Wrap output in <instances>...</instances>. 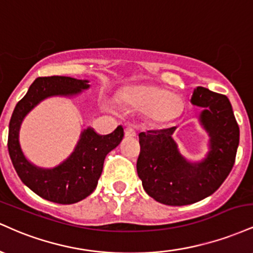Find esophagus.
Returning a JSON list of instances; mask_svg holds the SVG:
<instances>
[{
	"label": "esophagus",
	"instance_id": "34e87169",
	"mask_svg": "<svg viewBox=\"0 0 253 253\" xmlns=\"http://www.w3.org/2000/svg\"><path fill=\"white\" fill-rule=\"evenodd\" d=\"M135 130L134 128H132V127L128 126L125 128V136H127V138H133V136H135Z\"/></svg>",
	"mask_w": 253,
	"mask_h": 253
}]
</instances>
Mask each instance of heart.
I'll list each match as a JSON object with an SVG mask.
<instances>
[{
	"label": "heart",
	"instance_id": "heart-1",
	"mask_svg": "<svg viewBox=\"0 0 253 253\" xmlns=\"http://www.w3.org/2000/svg\"><path fill=\"white\" fill-rule=\"evenodd\" d=\"M124 100L132 108L161 123L173 120L182 112V101L177 95L150 84H140L126 90Z\"/></svg>",
	"mask_w": 253,
	"mask_h": 253
}]
</instances>
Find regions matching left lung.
<instances>
[{
	"label": "left lung",
	"instance_id": "1",
	"mask_svg": "<svg viewBox=\"0 0 253 253\" xmlns=\"http://www.w3.org/2000/svg\"><path fill=\"white\" fill-rule=\"evenodd\" d=\"M191 103L203 108L199 119L210 135V151L203 161L191 163L179 153L172 139L176 127L139 133L138 176L145 191L163 205H191L211 195L236 161L239 126L227 96L197 86Z\"/></svg>",
	"mask_w": 253,
	"mask_h": 253
}]
</instances>
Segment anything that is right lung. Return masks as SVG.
<instances>
[{"label": "right lung", "mask_w": 253, "mask_h": 253, "mask_svg": "<svg viewBox=\"0 0 253 253\" xmlns=\"http://www.w3.org/2000/svg\"><path fill=\"white\" fill-rule=\"evenodd\" d=\"M89 81L65 76L39 77L32 83L27 94L17 102L11 114L8 133V151L20 179L32 191L47 201L71 205L85 199L97 185L104 158L124 138L123 126L114 132L100 135L91 127L81 133L74 152L52 169L32 164L22 152L19 132L26 115L38 103L51 96H74L89 88Z\"/></svg>", "instance_id": "1"}]
</instances>
